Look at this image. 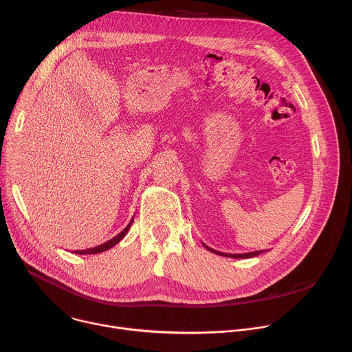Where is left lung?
<instances>
[{
  "mask_svg": "<svg viewBox=\"0 0 352 352\" xmlns=\"http://www.w3.org/2000/svg\"><path fill=\"white\" fill-rule=\"evenodd\" d=\"M204 248L207 249V250H210V252H212V253H215V254H219V256H225V257H232V258H250V257H256V256H258V254H261L264 250H257V252H250V253H239V254H229V253H221V252H217V250H214V249H211V248H208L207 245H204Z\"/></svg>",
  "mask_w": 352,
  "mask_h": 352,
  "instance_id": "8db88e82",
  "label": "left lung"
}]
</instances>
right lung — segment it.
I'll list each match as a JSON object with an SVG mask.
<instances>
[{
	"mask_svg": "<svg viewBox=\"0 0 352 352\" xmlns=\"http://www.w3.org/2000/svg\"><path fill=\"white\" fill-rule=\"evenodd\" d=\"M133 221H134V219L130 221V223L119 233V235H116L114 238H111L110 241L104 242L103 245H99V246H96V248H91V249H87V250H75L74 253H76V254H96V253H102V252H104V250H109L110 248H113L114 245L119 243V242L126 236V233L129 232V229H130Z\"/></svg>",
	"mask_w": 352,
	"mask_h": 352,
	"instance_id": "right-lung-1",
	"label": "right lung"
}]
</instances>
